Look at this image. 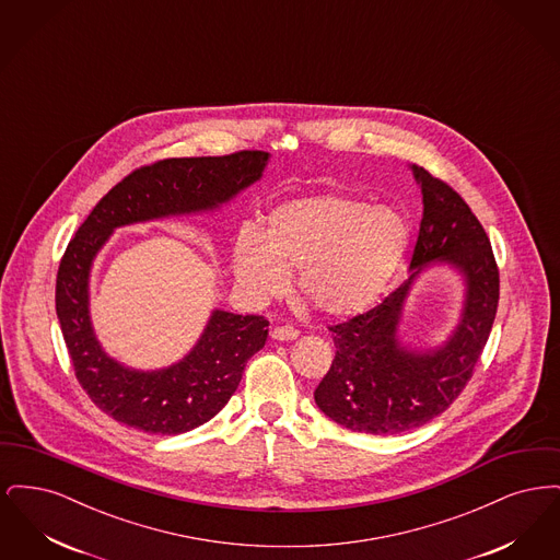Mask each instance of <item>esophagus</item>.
<instances>
[{"label": "esophagus", "mask_w": 560, "mask_h": 560, "mask_svg": "<svg viewBox=\"0 0 560 560\" xmlns=\"http://www.w3.org/2000/svg\"><path fill=\"white\" fill-rule=\"evenodd\" d=\"M298 336H300V331L293 329L290 325H281V327H275L270 331V338L277 340V342H290V340H295Z\"/></svg>", "instance_id": "esophagus-1"}]
</instances>
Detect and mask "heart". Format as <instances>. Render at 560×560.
Listing matches in <instances>:
<instances>
[{"mask_svg": "<svg viewBox=\"0 0 560 560\" xmlns=\"http://www.w3.org/2000/svg\"><path fill=\"white\" fill-rule=\"evenodd\" d=\"M411 229L390 206L320 192L275 206L260 231L245 226L231 249L233 275L256 302L281 295L298 270L300 295L329 319L368 313L393 283Z\"/></svg>", "mask_w": 560, "mask_h": 560, "instance_id": "b5f03b06", "label": "heart"}]
</instances>
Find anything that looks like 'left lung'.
<instances>
[{
	"instance_id": "obj_1",
	"label": "left lung",
	"mask_w": 560,
	"mask_h": 560,
	"mask_svg": "<svg viewBox=\"0 0 560 560\" xmlns=\"http://www.w3.org/2000/svg\"><path fill=\"white\" fill-rule=\"evenodd\" d=\"M409 170L424 203L409 279L370 313L329 327L336 357L315 390L320 411L354 432L399 434L441 416L470 380L498 311L500 272L477 215L424 167ZM436 266L460 277V315L443 343L411 346L399 329L404 304Z\"/></svg>"
}]
</instances>
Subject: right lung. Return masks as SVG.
Here are the masks:
<instances>
[{
    "label": "right lung",
    "mask_w": 560,
    "mask_h": 560,
    "mask_svg": "<svg viewBox=\"0 0 560 560\" xmlns=\"http://www.w3.org/2000/svg\"><path fill=\"white\" fill-rule=\"evenodd\" d=\"M270 155L165 160L132 172L96 203L67 245L56 277V315L88 397L113 420L149 434H183L210 422L240 386L245 363L267 345L268 320L213 308L187 354L138 370L110 357L90 313L94 260L117 229L220 212L256 185Z\"/></svg>",
    "instance_id": "1"
}]
</instances>
